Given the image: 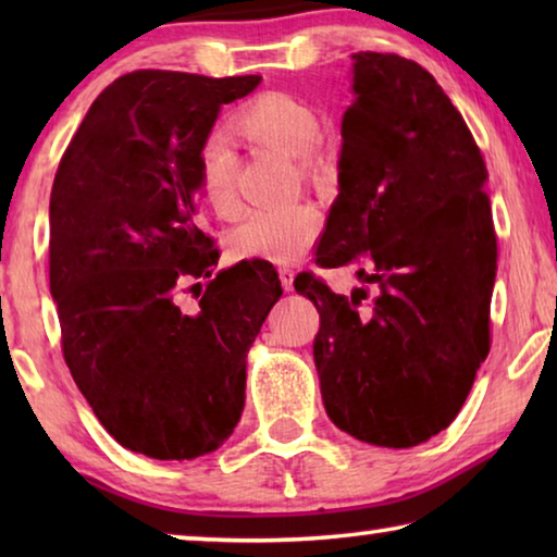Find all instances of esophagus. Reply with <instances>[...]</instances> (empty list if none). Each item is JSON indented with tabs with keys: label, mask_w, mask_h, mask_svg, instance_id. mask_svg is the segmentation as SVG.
<instances>
[{
	"label": "esophagus",
	"mask_w": 557,
	"mask_h": 557,
	"mask_svg": "<svg viewBox=\"0 0 557 557\" xmlns=\"http://www.w3.org/2000/svg\"><path fill=\"white\" fill-rule=\"evenodd\" d=\"M277 272H280L282 289H285V292H292V289H295V270L285 265V268H280Z\"/></svg>",
	"instance_id": "1"
}]
</instances>
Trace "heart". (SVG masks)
I'll list each match as a JSON object with an SVG mask.
<instances>
[{
	"mask_svg": "<svg viewBox=\"0 0 557 557\" xmlns=\"http://www.w3.org/2000/svg\"><path fill=\"white\" fill-rule=\"evenodd\" d=\"M238 127L250 143L299 159L305 172H317L322 154L317 149V110L289 92H262L245 106ZM199 186L206 203L228 219L235 213V159L221 139H211L201 149ZM322 233V213L312 203H295L277 211H252L231 233V252L238 260L295 262L312 248Z\"/></svg>",
	"mask_w": 557,
	"mask_h": 557,
	"instance_id": "heart-1",
	"label": "heart"
}]
</instances>
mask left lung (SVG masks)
Masks as SVG:
<instances>
[{
  "label": "left lung",
  "instance_id": "obj_1",
  "mask_svg": "<svg viewBox=\"0 0 557 557\" xmlns=\"http://www.w3.org/2000/svg\"><path fill=\"white\" fill-rule=\"evenodd\" d=\"M354 96L317 265L356 262L371 289L334 295L314 275L295 289L322 319L314 363L329 418L403 449L457 418L492 346L488 172L465 117L414 61L354 53Z\"/></svg>",
  "mask_w": 557,
  "mask_h": 557
}]
</instances>
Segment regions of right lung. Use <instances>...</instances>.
<instances>
[{
  "label": "right lung",
  "instance_id": "right-lung-1",
  "mask_svg": "<svg viewBox=\"0 0 557 557\" xmlns=\"http://www.w3.org/2000/svg\"><path fill=\"white\" fill-rule=\"evenodd\" d=\"M260 81L120 75L53 178L49 280L63 358L102 428L152 459H194L231 437L245 356L282 295L270 262L252 260L212 277L196 315L175 301L219 262L199 219L201 149L221 106Z\"/></svg>",
  "mask_w": 557,
  "mask_h": 557
}]
</instances>
